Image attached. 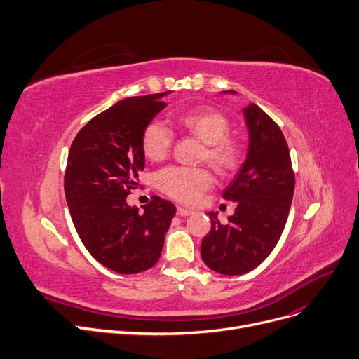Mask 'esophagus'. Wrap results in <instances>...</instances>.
<instances>
[{
  "instance_id": "esophagus-1",
  "label": "esophagus",
  "mask_w": 359,
  "mask_h": 359,
  "mask_svg": "<svg viewBox=\"0 0 359 359\" xmlns=\"http://www.w3.org/2000/svg\"><path fill=\"white\" fill-rule=\"evenodd\" d=\"M192 213H194V210L186 209L183 206H177V215H179V217H189V215H192Z\"/></svg>"
}]
</instances>
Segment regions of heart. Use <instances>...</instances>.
Masks as SVG:
<instances>
[{
	"instance_id": "b5f03b06",
	"label": "heart",
	"mask_w": 359,
	"mask_h": 359,
	"mask_svg": "<svg viewBox=\"0 0 359 359\" xmlns=\"http://www.w3.org/2000/svg\"><path fill=\"white\" fill-rule=\"evenodd\" d=\"M182 131L198 138L203 147L202 160L221 176H229L238 170L244 158L243 144L229 137L231 123L225 114L212 108H195L177 116ZM173 133L158 121L150 123L142 133V153L151 161H160L170 153ZM157 186L173 199L183 203L195 202L210 186L212 179L205 169L172 165L163 169L156 177Z\"/></svg>"
}]
</instances>
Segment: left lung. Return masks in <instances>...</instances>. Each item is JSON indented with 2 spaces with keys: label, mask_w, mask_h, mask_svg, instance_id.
Returning <instances> with one entry per match:
<instances>
[{
  "label": "left lung",
  "mask_w": 359,
  "mask_h": 359,
  "mask_svg": "<svg viewBox=\"0 0 359 359\" xmlns=\"http://www.w3.org/2000/svg\"><path fill=\"white\" fill-rule=\"evenodd\" d=\"M243 112L248 151L222 194L224 199L236 202V209L225 225L218 213H208L212 226L201 245L205 264L225 276L245 274L270 255L287 222L294 194L290 153L280 127L255 104Z\"/></svg>",
  "instance_id": "1"
}]
</instances>
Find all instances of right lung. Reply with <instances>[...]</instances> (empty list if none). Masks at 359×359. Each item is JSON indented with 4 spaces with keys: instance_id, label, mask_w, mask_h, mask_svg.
Returning <instances> with one entry per match:
<instances>
[{
    "instance_id": "obj_1",
    "label": "right lung",
    "mask_w": 359,
    "mask_h": 359,
    "mask_svg": "<svg viewBox=\"0 0 359 359\" xmlns=\"http://www.w3.org/2000/svg\"><path fill=\"white\" fill-rule=\"evenodd\" d=\"M170 90L133 97L101 112L76 134L65 173L72 221L89 254L119 274L151 269L176 206L158 196L138 212L127 203L146 164L141 138Z\"/></svg>"
}]
</instances>
